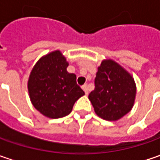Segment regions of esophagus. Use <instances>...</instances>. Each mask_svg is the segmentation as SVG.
Listing matches in <instances>:
<instances>
[{
	"label": "esophagus",
	"mask_w": 160,
	"mask_h": 160,
	"mask_svg": "<svg viewBox=\"0 0 160 160\" xmlns=\"http://www.w3.org/2000/svg\"><path fill=\"white\" fill-rule=\"evenodd\" d=\"M82 88L84 91V92H85V94L87 95L88 93H89V89H88V85L87 84H83V86H82Z\"/></svg>",
	"instance_id": "1"
}]
</instances>
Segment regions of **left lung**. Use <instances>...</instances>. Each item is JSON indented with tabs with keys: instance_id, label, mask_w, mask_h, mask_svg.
<instances>
[{
	"instance_id": "left-lung-1",
	"label": "left lung",
	"mask_w": 160,
	"mask_h": 160,
	"mask_svg": "<svg viewBox=\"0 0 160 160\" xmlns=\"http://www.w3.org/2000/svg\"><path fill=\"white\" fill-rule=\"evenodd\" d=\"M95 88L88 96L96 115L118 121L131 111L136 96L132 75L113 59H103L96 73Z\"/></svg>"
}]
</instances>
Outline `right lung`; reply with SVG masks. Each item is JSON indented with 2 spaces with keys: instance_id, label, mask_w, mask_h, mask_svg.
<instances>
[{
  "instance_id": "right-lung-1",
  "label": "right lung",
  "mask_w": 160,
  "mask_h": 160,
  "mask_svg": "<svg viewBox=\"0 0 160 160\" xmlns=\"http://www.w3.org/2000/svg\"><path fill=\"white\" fill-rule=\"evenodd\" d=\"M68 62L62 52L53 51L39 58L30 72L28 82L29 98L42 115L60 118L72 111L84 92L77 83V76L68 73Z\"/></svg>"
}]
</instances>
